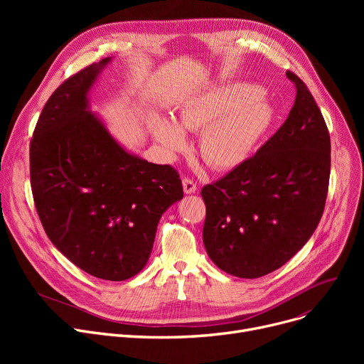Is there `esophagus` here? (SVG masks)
Instances as JSON below:
<instances>
[{"label": "esophagus", "instance_id": "1", "mask_svg": "<svg viewBox=\"0 0 364 364\" xmlns=\"http://www.w3.org/2000/svg\"><path fill=\"white\" fill-rule=\"evenodd\" d=\"M183 188H184V193L186 195H192V193L196 192L198 187H196V183L192 178L183 177Z\"/></svg>", "mask_w": 364, "mask_h": 364}]
</instances>
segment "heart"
Returning <instances> with one entry per match:
<instances>
[{"label": "heart", "instance_id": "1", "mask_svg": "<svg viewBox=\"0 0 364 364\" xmlns=\"http://www.w3.org/2000/svg\"><path fill=\"white\" fill-rule=\"evenodd\" d=\"M273 117V107L258 87L228 84L190 99L180 109L177 124L153 117L150 129L172 155L187 147L183 129H203L199 140L202 159L215 169H230L251 156Z\"/></svg>", "mask_w": 364, "mask_h": 364}]
</instances>
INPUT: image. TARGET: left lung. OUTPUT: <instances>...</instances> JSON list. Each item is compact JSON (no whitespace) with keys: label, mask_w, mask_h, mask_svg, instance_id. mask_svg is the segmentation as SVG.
I'll list each match as a JSON object with an SVG mask.
<instances>
[{"label":"left lung","mask_w":364,"mask_h":364,"mask_svg":"<svg viewBox=\"0 0 364 364\" xmlns=\"http://www.w3.org/2000/svg\"><path fill=\"white\" fill-rule=\"evenodd\" d=\"M296 88L288 119L254 156L202 188L203 245L223 272L269 274L309 242L323 215L331 176V137L310 90Z\"/></svg>","instance_id":"8db88e82"}]
</instances>
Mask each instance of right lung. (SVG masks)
Segmentation results:
<instances>
[{"mask_svg":"<svg viewBox=\"0 0 364 364\" xmlns=\"http://www.w3.org/2000/svg\"><path fill=\"white\" fill-rule=\"evenodd\" d=\"M109 62L84 68L50 95L31 140V187L57 250L85 273L121 282L143 270L183 186L171 165L131 155L88 110V91Z\"/></svg>","mask_w":364,"mask_h":364,"instance_id":"obj_1","label":"right lung"}]
</instances>
